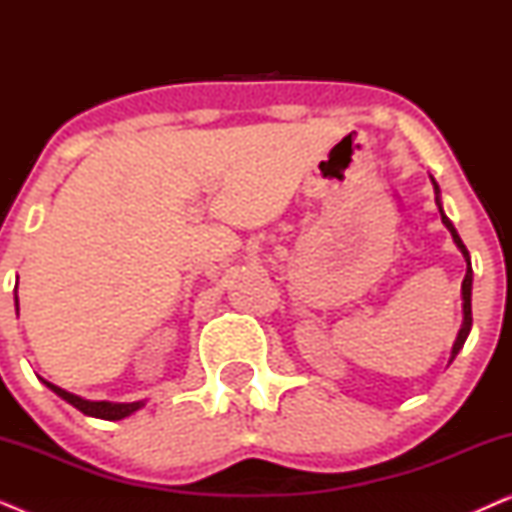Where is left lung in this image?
Listing matches in <instances>:
<instances>
[{
    "label": "left lung",
    "mask_w": 512,
    "mask_h": 512,
    "mask_svg": "<svg viewBox=\"0 0 512 512\" xmlns=\"http://www.w3.org/2000/svg\"><path fill=\"white\" fill-rule=\"evenodd\" d=\"M431 181H433V177H431ZM433 188H436V202H438V212H440V219H443V223H445V226H447V230H450V233H452V240H454V244H457L459 251H461V254H464V258H466V277H464V282H461V298H464V324H461V331H459V335H457V342H454V347H452V359H454V356L459 354V349L464 347V342H466L468 333H471V326H473V312H471L473 268H471V256H468V249H466V244L461 242V237H459V233H457V228L452 226V221L447 219L445 212H443V207H440V198H438L440 191H438V184H436V181H433Z\"/></svg>",
    "instance_id": "obj_1"
}]
</instances>
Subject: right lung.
Returning a JSON list of instances; mask_svg holds the SVG:
<instances>
[{
  "instance_id": "add662e5",
  "label": "right lung",
  "mask_w": 512,
  "mask_h": 512,
  "mask_svg": "<svg viewBox=\"0 0 512 512\" xmlns=\"http://www.w3.org/2000/svg\"><path fill=\"white\" fill-rule=\"evenodd\" d=\"M16 305H18V296H16ZM44 384L51 391H55L60 398H65L67 403H72L76 410H81L83 415H90V417H97V419H109V422H114V419H123L132 415V412L139 410L144 405V401H137V403H109V401H86V398L81 396H74L69 394V391L55 387V384L46 382Z\"/></svg>"
}]
</instances>
